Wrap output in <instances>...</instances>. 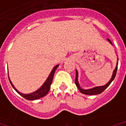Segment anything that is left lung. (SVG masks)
Returning a JSON list of instances; mask_svg holds the SVG:
<instances>
[{"instance_id": "1", "label": "left lung", "mask_w": 126, "mask_h": 126, "mask_svg": "<svg viewBox=\"0 0 126 126\" xmlns=\"http://www.w3.org/2000/svg\"><path fill=\"white\" fill-rule=\"evenodd\" d=\"M107 40L109 41V42L113 45L111 41L109 40V39H107ZM117 65H118V59H117V65L115 68L114 69L113 72V75L111 76V78L110 79V80L104 86H96V87H94L93 88H90V89H83L82 88L80 87L79 86V82H78V71H76V79H75V83H76V85L77 86L78 88L79 89V92L82 94H87V95H96V94H99L100 93H102L110 85L111 82H113V80L115 78V77L116 76V72H117Z\"/></svg>"}]
</instances>
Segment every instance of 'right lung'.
<instances>
[{
    "label": "right lung",
    "mask_w": 126,
    "mask_h": 126,
    "mask_svg": "<svg viewBox=\"0 0 126 126\" xmlns=\"http://www.w3.org/2000/svg\"><path fill=\"white\" fill-rule=\"evenodd\" d=\"M59 65H57L56 66H55L53 69H52V71L50 72V74H49L48 77L47 78V80L44 82V83L42 85V86L39 89H38L37 90H36L35 92H33V93H30V94H23V93H21L20 92H19L15 87L13 86V84H12L11 81L10 80L9 77V79L10 83L13 86V88L15 89V90L17 92V93L20 94L21 96H23V98H25L26 99L28 100H37V99H39L42 97H44V96L48 94V91L50 90V85L52 84V79H53V76H54V74H55V72L56 71V69H57V67H59ZM9 76V74H8Z\"/></svg>",
    "instance_id": "add662e5"
}]
</instances>
